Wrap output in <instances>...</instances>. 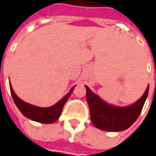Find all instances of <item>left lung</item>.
<instances>
[{"instance_id":"8db88e82","label":"left lung","mask_w":156,"mask_h":156,"mask_svg":"<svg viewBox=\"0 0 156 156\" xmlns=\"http://www.w3.org/2000/svg\"><path fill=\"white\" fill-rule=\"evenodd\" d=\"M87 102L90 109L91 121L99 129L117 132L129 129L138 118L148 95L149 86L146 92L133 105L129 106H114L107 104L86 86Z\"/></svg>"}]
</instances>
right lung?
Here are the masks:
<instances>
[{"instance_id": "obj_1", "label": "right lung", "mask_w": 156, "mask_h": 156, "mask_svg": "<svg viewBox=\"0 0 156 156\" xmlns=\"http://www.w3.org/2000/svg\"><path fill=\"white\" fill-rule=\"evenodd\" d=\"M10 88V93L12 95V98L14 100V103L16 104L19 110L21 112V113L27 118L30 119L32 120H35L40 123H45V124H50L53 123L58 120L62 114V108L65 103L68 101L69 97L70 96L72 91L74 90L75 87H73L69 92L62 99H61L57 104L51 107H37L32 105H29L26 102L21 100L20 97L17 96V94L12 89L11 85H9Z\"/></svg>"}]
</instances>
